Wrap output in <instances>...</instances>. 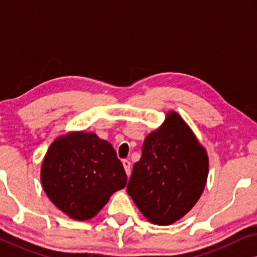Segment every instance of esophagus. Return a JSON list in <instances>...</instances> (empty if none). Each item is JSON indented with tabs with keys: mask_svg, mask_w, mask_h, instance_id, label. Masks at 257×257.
<instances>
[{
	"mask_svg": "<svg viewBox=\"0 0 257 257\" xmlns=\"http://www.w3.org/2000/svg\"><path fill=\"white\" fill-rule=\"evenodd\" d=\"M122 165H124L126 174H127V177H130V173H131V163L128 160H122Z\"/></svg>",
	"mask_w": 257,
	"mask_h": 257,
	"instance_id": "obj_1",
	"label": "esophagus"
}]
</instances>
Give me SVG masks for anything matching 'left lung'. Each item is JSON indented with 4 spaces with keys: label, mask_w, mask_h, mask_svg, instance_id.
Returning <instances> with one entry per match:
<instances>
[{
    "label": "left lung",
    "mask_w": 257,
    "mask_h": 257,
    "mask_svg": "<svg viewBox=\"0 0 257 257\" xmlns=\"http://www.w3.org/2000/svg\"><path fill=\"white\" fill-rule=\"evenodd\" d=\"M127 193L150 222L168 226L198 202L208 177V157L177 112L145 138Z\"/></svg>",
    "instance_id": "8db88e82"
}]
</instances>
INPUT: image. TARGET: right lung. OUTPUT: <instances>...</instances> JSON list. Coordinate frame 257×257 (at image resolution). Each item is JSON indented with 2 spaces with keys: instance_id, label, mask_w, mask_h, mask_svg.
<instances>
[{
  "instance_id": "obj_1",
  "label": "right lung",
  "mask_w": 257,
  "mask_h": 257,
  "mask_svg": "<svg viewBox=\"0 0 257 257\" xmlns=\"http://www.w3.org/2000/svg\"><path fill=\"white\" fill-rule=\"evenodd\" d=\"M51 202L73 220L92 219L127 175L110 143L96 133L70 132L54 140L41 167Z\"/></svg>"
}]
</instances>
